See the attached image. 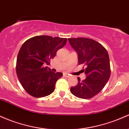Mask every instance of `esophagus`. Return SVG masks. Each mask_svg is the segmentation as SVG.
Wrapping results in <instances>:
<instances>
[{"label": "esophagus", "mask_w": 129, "mask_h": 129, "mask_svg": "<svg viewBox=\"0 0 129 129\" xmlns=\"http://www.w3.org/2000/svg\"><path fill=\"white\" fill-rule=\"evenodd\" d=\"M63 76H64V77H66V78H68V77H69V76H70V75L69 74H67V73H63Z\"/></svg>", "instance_id": "1"}]
</instances>
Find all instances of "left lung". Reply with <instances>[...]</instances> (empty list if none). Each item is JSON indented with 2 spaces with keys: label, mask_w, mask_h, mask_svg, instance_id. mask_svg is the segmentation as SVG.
Wrapping results in <instances>:
<instances>
[{
  "label": "left lung",
  "mask_w": 129,
  "mask_h": 129,
  "mask_svg": "<svg viewBox=\"0 0 129 129\" xmlns=\"http://www.w3.org/2000/svg\"><path fill=\"white\" fill-rule=\"evenodd\" d=\"M70 45L78 54V65L84 64L83 71L86 75L70 88L73 95L80 99H89L99 94L110 77V64L108 52L102 45L87 38L68 39Z\"/></svg>",
  "instance_id": "obj_1"
}]
</instances>
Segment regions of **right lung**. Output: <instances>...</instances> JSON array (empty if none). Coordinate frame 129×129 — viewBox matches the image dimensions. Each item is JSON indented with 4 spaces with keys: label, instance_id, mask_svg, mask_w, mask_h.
<instances>
[{
    "label": "right lung",
    "instance_id": "obj_1",
    "mask_svg": "<svg viewBox=\"0 0 129 129\" xmlns=\"http://www.w3.org/2000/svg\"><path fill=\"white\" fill-rule=\"evenodd\" d=\"M66 38L40 35L26 40L18 53L16 60L17 76L24 90L37 98L53 93L56 81L63 74L54 73L46 65L56 56L58 49L66 45Z\"/></svg>",
    "mask_w": 129,
    "mask_h": 129
}]
</instances>
